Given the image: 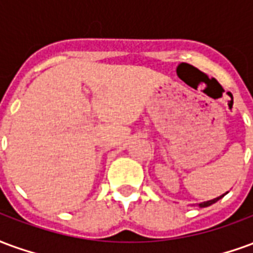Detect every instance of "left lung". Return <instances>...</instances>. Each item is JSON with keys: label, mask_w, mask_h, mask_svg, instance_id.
Wrapping results in <instances>:
<instances>
[{"label": "left lung", "mask_w": 253, "mask_h": 253, "mask_svg": "<svg viewBox=\"0 0 253 253\" xmlns=\"http://www.w3.org/2000/svg\"><path fill=\"white\" fill-rule=\"evenodd\" d=\"M228 192H225V194H222V195L217 196V198H214V199H211V201H206V202H202V203H199V207H207V206H211L212 203H215V202H218L221 198H223V196L226 195Z\"/></svg>", "instance_id": "1"}]
</instances>
